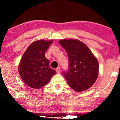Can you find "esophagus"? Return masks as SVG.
Returning <instances> with one entry per match:
<instances>
[{"mask_svg": "<svg viewBox=\"0 0 120 120\" xmlns=\"http://www.w3.org/2000/svg\"><path fill=\"white\" fill-rule=\"evenodd\" d=\"M56 72L57 74H60V68L59 67H58L56 69Z\"/></svg>", "mask_w": 120, "mask_h": 120, "instance_id": "obj_1", "label": "esophagus"}]
</instances>
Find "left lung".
Returning <instances> with one entry per match:
<instances>
[{
    "label": "left lung",
    "mask_w": 120,
    "mask_h": 120,
    "mask_svg": "<svg viewBox=\"0 0 120 120\" xmlns=\"http://www.w3.org/2000/svg\"><path fill=\"white\" fill-rule=\"evenodd\" d=\"M59 43L67 53L69 70L64 72L70 87L77 92H83L93 86L98 75L97 58L88 46L76 39L61 40Z\"/></svg>",
    "instance_id": "obj_1"
}]
</instances>
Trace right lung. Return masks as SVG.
Segmentation results:
<instances>
[{
	"label": "right lung",
	"mask_w": 120,
	"mask_h": 120,
	"mask_svg": "<svg viewBox=\"0 0 120 120\" xmlns=\"http://www.w3.org/2000/svg\"><path fill=\"white\" fill-rule=\"evenodd\" d=\"M52 42L53 40H39L32 42L22 56L18 69L22 79L29 87H43L56 74L45 57L46 51Z\"/></svg>",
	"instance_id": "right-lung-1"
}]
</instances>
